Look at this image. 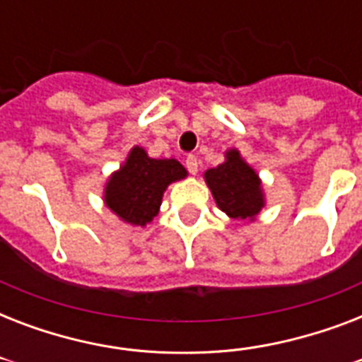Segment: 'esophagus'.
<instances>
[{"label":"esophagus","instance_id":"34e87169","mask_svg":"<svg viewBox=\"0 0 362 362\" xmlns=\"http://www.w3.org/2000/svg\"><path fill=\"white\" fill-rule=\"evenodd\" d=\"M186 167H187V170L192 173V175H197L199 159L195 158V156H187V158H186Z\"/></svg>","mask_w":362,"mask_h":362}]
</instances>
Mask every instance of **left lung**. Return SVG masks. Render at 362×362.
I'll return each mask as SVG.
<instances>
[{
  "label": "left lung",
  "mask_w": 362,
  "mask_h": 362,
  "mask_svg": "<svg viewBox=\"0 0 362 362\" xmlns=\"http://www.w3.org/2000/svg\"><path fill=\"white\" fill-rule=\"evenodd\" d=\"M204 182L221 212L237 221H253L264 206L261 178L244 161L237 148L226 152V161L204 173Z\"/></svg>",
  "instance_id": "left-lung-1"
}]
</instances>
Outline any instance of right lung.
I'll return each instance as SVG.
<instances>
[{"instance_id":"add662e5","label":"right lung","mask_w":362,"mask_h":362,"mask_svg":"<svg viewBox=\"0 0 362 362\" xmlns=\"http://www.w3.org/2000/svg\"><path fill=\"white\" fill-rule=\"evenodd\" d=\"M187 170L176 159H153L133 146L120 169L105 184L103 201L122 221L144 227L158 216L169 184L186 178Z\"/></svg>"}]
</instances>
